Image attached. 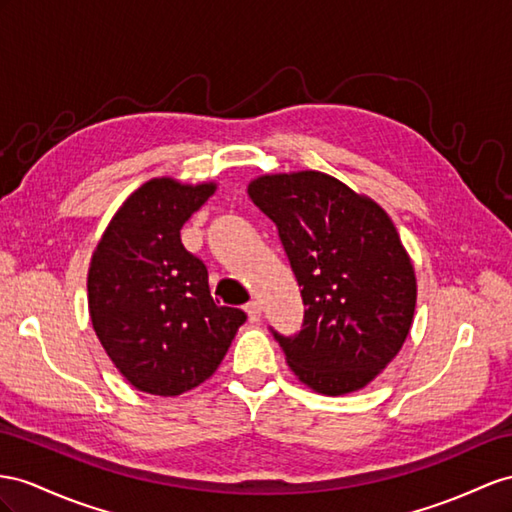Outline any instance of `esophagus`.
Masks as SVG:
<instances>
[{"label":"esophagus","mask_w":512,"mask_h":512,"mask_svg":"<svg viewBox=\"0 0 512 512\" xmlns=\"http://www.w3.org/2000/svg\"><path fill=\"white\" fill-rule=\"evenodd\" d=\"M244 309H246L248 320H251V322H257L261 318V305L257 303V300H251V303H248Z\"/></svg>","instance_id":"34e87169"}]
</instances>
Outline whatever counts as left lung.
Listing matches in <instances>:
<instances>
[{"label": "left lung", "instance_id": "1", "mask_svg": "<svg viewBox=\"0 0 512 512\" xmlns=\"http://www.w3.org/2000/svg\"><path fill=\"white\" fill-rule=\"evenodd\" d=\"M248 196L279 229L305 320L274 339L313 391L363 389L398 355L411 331L417 279L385 209L320 170L261 175Z\"/></svg>", "mask_w": 512, "mask_h": 512}]
</instances>
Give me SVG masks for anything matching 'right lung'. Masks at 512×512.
<instances>
[{
    "label": "right lung",
    "instance_id": "obj_1",
    "mask_svg": "<svg viewBox=\"0 0 512 512\" xmlns=\"http://www.w3.org/2000/svg\"><path fill=\"white\" fill-rule=\"evenodd\" d=\"M216 183L155 177L131 192L103 231L88 268V313L127 381L173 398L205 383L246 322L220 307L207 268L181 244V227Z\"/></svg>",
    "mask_w": 512,
    "mask_h": 512
}]
</instances>
